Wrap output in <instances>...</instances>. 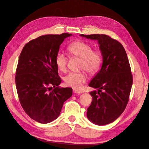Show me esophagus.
Segmentation results:
<instances>
[{"label": "esophagus", "mask_w": 149, "mask_h": 149, "mask_svg": "<svg viewBox=\"0 0 149 149\" xmlns=\"http://www.w3.org/2000/svg\"><path fill=\"white\" fill-rule=\"evenodd\" d=\"M73 93H76V94H81V93H82L83 92L79 91V90L74 89H73Z\"/></svg>", "instance_id": "esophagus-1"}]
</instances>
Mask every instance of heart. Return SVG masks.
<instances>
[{
	"label": "heart",
	"instance_id": "obj_1",
	"mask_svg": "<svg viewBox=\"0 0 149 149\" xmlns=\"http://www.w3.org/2000/svg\"><path fill=\"white\" fill-rule=\"evenodd\" d=\"M89 44L82 42L76 41L70 44L68 47V51L72 56L79 58L81 69H84L88 73L94 74L100 70L102 63V55L99 51H94ZM68 59L62 52H59L55 57V63L58 69L61 72H65L67 69ZM87 75L84 72L70 73L66 76L64 81L65 84L76 89L81 88L83 83L87 81Z\"/></svg>",
	"mask_w": 149,
	"mask_h": 149
}]
</instances>
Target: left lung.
<instances>
[{
    "label": "left lung",
    "instance_id": "left-lung-1",
    "mask_svg": "<svg viewBox=\"0 0 149 149\" xmlns=\"http://www.w3.org/2000/svg\"><path fill=\"white\" fill-rule=\"evenodd\" d=\"M80 36L97 40L102 56L100 70L89 83L97 91L90 92L93 100L87 118L94 124H108L122 114L129 101L132 76L127 54L122 44L106 35Z\"/></svg>",
    "mask_w": 149,
    "mask_h": 149
}]
</instances>
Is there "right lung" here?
<instances>
[{"mask_svg":"<svg viewBox=\"0 0 149 149\" xmlns=\"http://www.w3.org/2000/svg\"><path fill=\"white\" fill-rule=\"evenodd\" d=\"M70 33L45 35L31 40L22 49L16 70L15 84L22 107L30 118L49 123L60 116L71 88H60L55 57Z\"/></svg>","mask_w":149,"mask_h":149,"instance_id":"1","label":"right lung"}]
</instances>
